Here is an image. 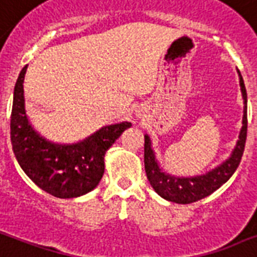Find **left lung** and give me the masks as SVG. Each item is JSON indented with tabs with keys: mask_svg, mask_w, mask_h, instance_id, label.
I'll list each match as a JSON object with an SVG mask.
<instances>
[{
	"mask_svg": "<svg viewBox=\"0 0 257 257\" xmlns=\"http://www.w3.org/2000/svg\"><path fill=\"white\" fill-rule=\"evenodd\" d=\"M240 75V71H238ZM240 86H241L242 97H244V117H242V128L238 136L237 146L233 151L232 156L220 167L214 168L213 171L207 172L206 175L195 176V178H175L162 172L155 155L151 150L150 137H144V164H146V174L151 186L155 191L167 201L176 203H193L199 199L205 198L215 190L224 185L229 178L236 171L238 164L241 162L242 152L246 140V90L244 86L242 76L240 75Z\"/></svg>",
	"mask_w": 257,
	"mask_h": 257,
	"instance_id": "obj_1",
	"label": "left lung"
}]
</instances>
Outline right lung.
<instances>
[{
  "label": "right lung",
  "instance_id": "right-lung-1",
  "mask_svg": "<svg viewBox=\"0 0 257 257\" xmlns=\"http://www.w3.org/2000/svg\"><path fill=\"white\" fill-rule=\"evenodd\" d=\"M25 66L20 72L13 94L11 140L20 167L46 193L56 198H75L89 193L103 175V156L131 122L105 126L93 136L72 146L46 142L29 125L24 109Z\"/></svg>",
  "mask_w": 257,
  "mask_h": 257
}]
</instances>
